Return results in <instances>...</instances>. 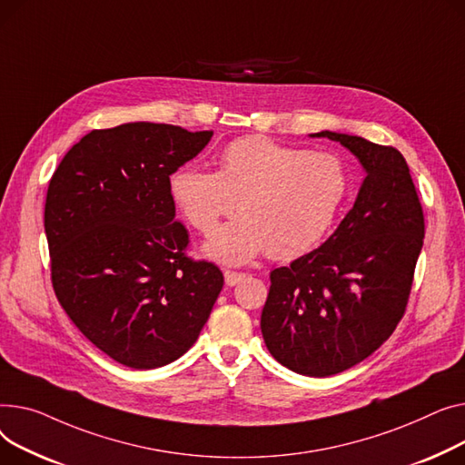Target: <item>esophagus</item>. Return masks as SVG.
I'll return each instance as SVG.
<instances>
[{"instance_id": "obj_1", "label": "esophagus", "mask_w": 465, "mask_h": 465, "mask_svg": "<svg viewBox=\"0 0 465 465\" xmlns=\"http://www.w3.org/2000/svg\"><path fill=\"white\" fill-rule=\"evenodd\" d=\"M243 278V274L242 272H232V270H225V283L229 285V287H232V285H236L240 280Z\"/></svg>"}]
</instances>
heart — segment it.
Returning <instances> with one entry per match:
<instances>
[{
  "mask_svg": "<svg viewBox=\"0 0 465 465\" xmlns=\"http://www.w3.org/2000/svg\"><path fill=\"white\" fill-rule=\"evenodd\" d=\"M349 173L329 152H308L268 136H242L217 155V173L182 165L171 195L187 223L212 234L236 206V220L204 243L215 262L240 266L268 252L289 261L308 253L331 231L347 197Z\"/></svg>",
  "mask_w": 465,
  "mask_h": 465,
  "instance_id": "b5f03b06",
  "label": "heart"
}]
</instances>
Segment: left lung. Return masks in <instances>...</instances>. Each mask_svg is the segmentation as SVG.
Masks as SVG:
<instances>
[{
  "mask_svg": "<svg viewBox=\"0 0 465 465\" xmlns=\"http://www.w3.org/2000/svg\"><path fill=\"white\" fill-rule=\"evenodd\" d=\"M310 136L340 143L366 178L321 248L270 272L261 332L285 368L329 377L368 359L394 332L422 250L424 215L396 148L334 131Z\"/></svg>",
  "mask_w": 465,
  "mask_h": 465,
  "instance_id": "1",
  "label": "left lung"
}]
</instances>
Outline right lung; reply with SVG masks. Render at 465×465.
<instances>
[{
	"label": "right lung",
	"instance_id": "1",
	"mask_svg": "<svg viewBox=\"0 0 465 465\" xmlns=\"http://www.w3.org/2000/svg\"><path fill=\"white\" fill-rule=\"evenodd\" d=\"M213 131L133 122L88 133L54 173L45 204L52 285L76 329L113 361L152 370L193 345L223 289L185 257L171 174Z\"/></svg>",
	"mask_w": 465,
	"mask_h": 465
}]
</instances>
